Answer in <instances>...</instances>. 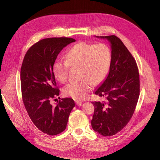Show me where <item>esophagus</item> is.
Returning a JSON list of instances; mask_svg holds the SVG:
<instances>
[{
    "mask_svg": "<svg viewBox=\"0 0 160 160\" xmlns=\"http://www.w3.org/2000/svg\"><path fill=\"white\" fill-rule=\"evenodd\" d=\"M75 102H76V104L78 106H81L82 104V102L80 101H75Z\"/></svg>",
    "mask_w": 160,
    "mask_h": 160,
    "instance_id": "esophagus-1",
    "label": "esophagus"
}]
</instances>
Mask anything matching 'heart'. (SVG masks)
Here are the masks:
<instances>
[{"label": "heart", "mask_w": 160, "mask_h": 160, "mask_svg": "<svg viewBox=\"0 0 160 160\" xmlns=\"http://www.w3.org/2000/svg\"><path fill=\"white\" fill-rule=\"evenodd\" d=\"M66 60L56 59L52 67L53 74L60 83L66 81L71 67L80 68V82H73L63 88L66 96L75 100L85 99L93 84H100L106 78L111 63V53L107 45L84 42L75 44L66 53Z\"/></svg>", "instance_id": "obj_1"}]
</instances>
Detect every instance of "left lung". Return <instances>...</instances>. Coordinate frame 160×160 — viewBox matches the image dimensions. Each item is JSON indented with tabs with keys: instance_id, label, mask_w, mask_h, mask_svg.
I'll list each match as a JSON object with an SVG mask.
<instances>
[{
	"instance_id": "1",
	"label": "left lung",
	"mask_w": 160,
	"mask_h": 160,
	"mask_svg": "<svg viewBox=\"0 0 160 160\" xmlns=\"http://www.w3.org/2000/svg\"><path fill=\"white\" fill-rule=\"evenodd\" d=\"M111 45V63L104 82L94 94L104 98L92 102L94 113L91 121L93 130L103 136L120 132L129 122L140 94L139 73L132 54L115 35L100 36Z\"/></svg>"
}]
</instances>
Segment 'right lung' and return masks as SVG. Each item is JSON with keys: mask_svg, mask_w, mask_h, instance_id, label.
Returning <instances> with one entry per match:
<instances>
[{"mask_svg": "<svg viewBox=\"0 0 160 160\" xmlns=\"http://www.w3.org/2000/svg\"><path fill=\"white\" fill-rule=\"evenodd\" d=\"M74 42V38L68 37L40 40L28 50L21 65V88L25 107L34 125L49 135L59 134L66 129L75 107L71 98L59 99L56 106L51 103L59 95L53 64L62 49Z\"/></svg>", "mask_w": 160, "mask_h": 160, "instance_id": "obj_1", "label": "right lung"}]
</instances>
